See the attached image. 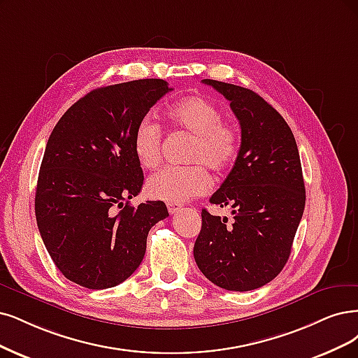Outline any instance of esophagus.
Masks as SVG:
<instances>
[{"label":"esophagus","instance_id":"esophagus-1","mask_svg":"<svg viewBox=\"0 0 358 358\" xmlns=\"http://www.w3.org/2000/svg\"><path fill=\"white\" fill-rule=\"evenodd\" d=\"M166 206H168V213H169V214H177L178 210L181 209V205H180V203H168Z\"/></svg>","mask_w":358,"mask_h":358}]
</instances>
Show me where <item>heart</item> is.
I'll return each mask as SVG.
<instances>
[{"label":"heart","instance_id":"b5f03b06","mask_svg":"<svg viewBox=\"0 0 358 358\" xmlns=\"http://www.w3.org/2000/svg\"><path fill=\"white\" fill-rule=\"evenodd\" d=\"M169 125L192 137L186 168H164L145 184L153 199L181 203L205 194L210 178L203 165L215 172L229 169L241 149L237 127L222 119L220 106L203 96H189L178 100L166 110ZM162 131L150 116L141 117L132 136V150L143 168H155L161 161Z\"/></svg>","mask_w":358,"mask_h":358}]
</instances>
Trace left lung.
<instances>
[{
    "instance_id": "left-lung-1",
    "label": "left lung",
    "mask_w": 358,
    "mask_h": 358,
    "mask_svg": "<svg viewBox=\"0 0 358 358\" xmlns=\"http://www.w3.org/2000/svg\"><path fill=\"white\" fill-rule=\"evenodd\" d=\"M230 101L242 143L234 166L209 202L233 220L202 210L193 255L214 285L246 292L271 282L289 259L306 208L295 137L283 116L252 90L203 79Z\"/></svg>"
}]
</instances>
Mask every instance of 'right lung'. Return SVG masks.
<instances>
[{"label": "right lung", "mask_w": 358, "mask_h": 358, "mask_svg": "<svg viewBox=\"0 0 358 358\" xmlns=\"http://www.w3.org/2000/svg\"><path fill=\"white\" fill-rule=\"evenodd\" d=\"M172 88L138 79L90 91L64 112L47 141L35 193L39 234L60 273L88 289L127 280L141 264L164 202L131 206L143 186L132 150L141 117Z\"/></svg>", "instance_id": "obj_1"}]
</instances>
